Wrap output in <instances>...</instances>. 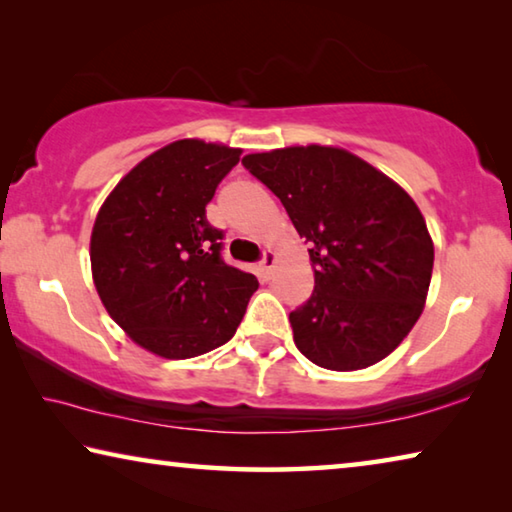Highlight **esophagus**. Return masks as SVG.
<instances>
[{
    "instance_id": "esophagus-1",
    "label": "esophagus",
    "mask_w": 512,
    "mask_h": 512,
    "mask_svg": "<svg viewBox=\"0 0 512 512\" xmlns=\"http://www.w3.org/2000/svg\"><path fill=\"white\" fill-rule=\"evenodd\" d=\"M273 266H275V255L271 253V250H266L264 257L259 259L257 271H259V275L264 277V280H268V277H271V273H273Z\"/></svg>"
}]
</instances>
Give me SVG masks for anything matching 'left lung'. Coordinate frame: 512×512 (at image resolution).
<instances>
[{
  "mask_svg": "<svg viewBox=\"0 0 512 512\" xmlns=\"http://www.w3.org/2000/svg\"><path fill=\"white\" fill-rule=\"evenodd\" d=\"M241 164L309 244L314 293L289 314L298 350L327 370L388 357L420 318L431 282L433 244L413 198L332 146L253 153Z\"/></svg>",
  "mask_w": 512,
  "mask_h": 512,
  "instance_id": "1",
  "label": "left lung"
}]
</instances>
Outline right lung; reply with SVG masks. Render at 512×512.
Here are the masks:
<instances>
[{
  "instance_id": "1",
  "label": "right lung",
  "mask_w": 512,
  "mask_h": 512,
  "mask_svg": "<svg viewBox=\"0 0 512 512\" xmlns=\"http://www.w3.org/2000/svg\"><path fill=\"white\" fill-rule=\"evenodd\" d=\"M239 149L180 140L121 178L94 221L90 259L112 320L153 354L192 359L235 336L255 275L223 262L205 205Z\"/></svg>"
}]
</instances>
